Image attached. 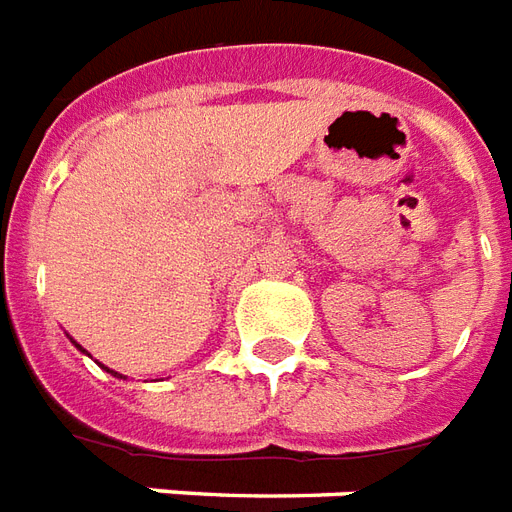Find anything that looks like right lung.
<instances>
[{
	"label": "right lung",
	"instance_id": "obj_1",
	"mask_svg": "<svg viewBox=\"0 0 512 512\" xmlns=\"http://www.w3.org/2000/svg\"><path fill=\"white\" fill-rule=\"evenodd\" d=\"M73 344H75V347H78V350H81V352H86V350H83V347H81V344H78V342H73ZM100 366H102V363H100ZM102 369H105V372H108V374H113V377H119V380H127V377H124V374L113 372V369H108V366H102Z\"/></svg>",
	"mask_w": 512,
	"mask_h": 512
}]
</instances>
